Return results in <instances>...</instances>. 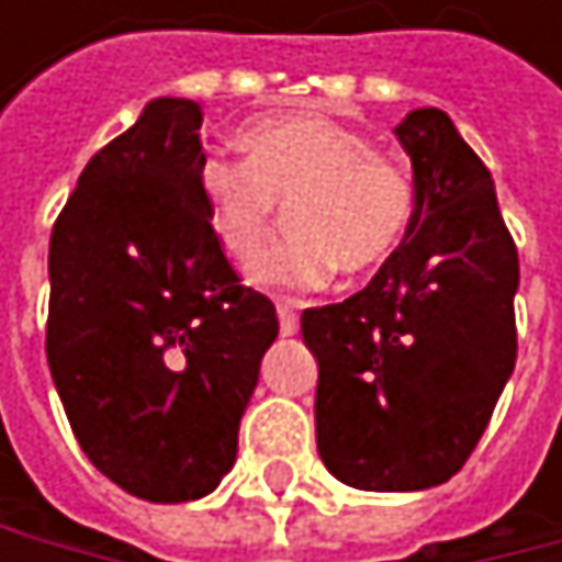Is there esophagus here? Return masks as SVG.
<instances>
[{
    "label": "esophagus",
    "instance_id": "esophagus-1",
    "mask_svg": "<svg viewBox=\"0 0 562 562\" xmlns=\"http://www.w3.org/2000/svg\"><path fill=\"white\" fill-rule=\"evenodd\" d=\"M277 315H280V331L285 335V338L299 331V315L292 312V305L280 302V305H277Z\"/></svg>",
    "mask_w": 562,
    "mask_h": 562
}]
</instances>
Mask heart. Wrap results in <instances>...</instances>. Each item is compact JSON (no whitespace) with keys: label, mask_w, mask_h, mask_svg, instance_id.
Listing matches in <instances>:
<instances>
[{"label":"heart","mask_w":562,"mask_h":562,"mask_svg":"<svg viewBox=\"0 0 562 562\" xmlns=\"http://www.w3.org/2000/svg\"><path fill=\"white\" fill-rule=\"evenodd\" d=\"M244 159L211 156L198 169L207 227L227 260L247 267L277 231L280 207L292 237L250 277L270 289H318L341 270L384 267L416 217L413 175L325 113H282L240 133Z\"/></svg>","instance_id":"1"}]
</instances>
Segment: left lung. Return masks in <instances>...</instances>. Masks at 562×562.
Returning a JSON list of instances; mask_svg holds the SVG:
<instances>
[{"mask_svg":"<svg viewBox=\"0 0 562 562\" xmlns=\"http://www.w3.org/2000/svg\"><path fill=\"white\" fill-rule=\"evenodd\" d=\"M393 133L416 184L403 244L361 292L302 312L318 361V456L361 492L449 482L517 358L520 270L492 171L436 106L406 113Z\"/></svg>","mask_w":562,"mask_h":562,"instance_id":"left-lung-1","label":"left lung"}]
</instances>
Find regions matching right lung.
Here are the masks:
<instances>
[{"instance_id": "obj_1", "label": "right lung", "mask_w": 562, "mask_h": 562, "mask_svg": "<svg viewBox=\"0 0 562 562\" xmlns=\"http://www.w3.org/2000/svg\"><path fill=\"white\" fill-rule=\"evenodd\" d=\"M201 106L146 103L80 171L48 250V368L87 459L178 505L234 469L240 416L280 335L267 295L211 237Z\"/></svg>"}]
</instances>
